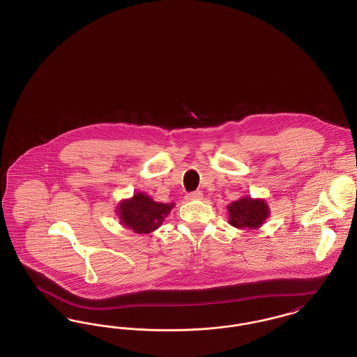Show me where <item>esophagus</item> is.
<instances>
[{
  "label": "esophagus",
  "mask_w": 357,
  "mask_h": 357,
  "mask_svg": "<svg viewBox=\"0 0 357 357\" xmlns=\"http://www.w3.org/2000/svg\"><path fill=\"white\" fill-rule=\"evenodd\" d=\"M204 198V194H202V191H192V192H188L186 195L187 201H199V199H202Z\"/></svg>",
  "instance_id": "34e87169"
}]
</instances>
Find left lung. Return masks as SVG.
<instances>
[{
    "label": "left lung",
    "instance_id": "obj_1",
    "mask_svg": "<svg viewBox=\"0 0 357 357\" xmlns=\"http://www.w3.org/2000/svg\"><path fill=\"white\" fill-rule=\"evenodd\" d=\"M229 223L242 230H253L262 226L269 217V206L264 199L243 197L227 206Z\"/></svg>",
    "mask_w": 357,
    "mask_h": 357
}]
</instances>
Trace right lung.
<instances>
[{"label": "right lung", "instance_id": "1", "mask_svg": "<svg viewBox=\"0 0 357 357\" xmlns=\"http://www.w3.org/2000/svg\"><path fill=\"white\" fill-rule=\"evenodd\" d=\"M174 204L155 202L151 197L136 192L131 199H124L118 204L120 223L137 234H149L156 230L170 214Z\"/></svg>", "mask_w": 357, "mask_h": 357}]
</instances>
